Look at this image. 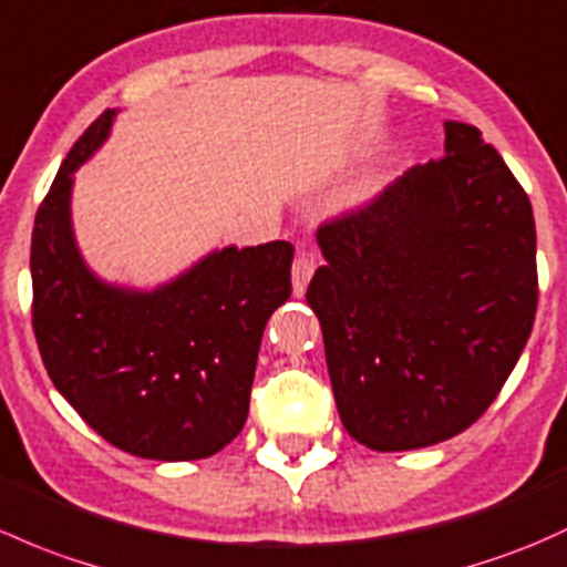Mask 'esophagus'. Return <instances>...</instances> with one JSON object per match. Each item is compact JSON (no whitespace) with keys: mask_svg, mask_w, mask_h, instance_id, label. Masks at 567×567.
Instances as JSON below:
<instances>
[{"mask_svg":"<svg viewBox=\"0 0 567 567\" xmlns=\"http://www.w3.org/2000/svg\"><path fill=\"white\" fill-rule=\"evenodd\" d=\"M315 268H318V260H315L312 252H307V249H299L296 252V260H293V293L296 296H303V290H307L309 279H312Z\"/></svg>","mask_w":567,"mask_h":567,"instance_id":"1","label":"esophagus"}]
</instances>
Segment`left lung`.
<instances>
[{"label":"left lung","instance_id":"obj_1","mask_svg":"<svg viewBox=\"0 0 567 567\" xmlns=\"http://www.w3.org/2000/svg\"><path fill=\"white\" fill-rule=\"evenodd\" d=\"M307 301L350 437L413 451L473 426L519 361L538 307L527 193L481 130L318 228Z\"/></svg>","mask_w":567,"mask_h":567}]
</instances>
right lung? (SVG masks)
I'll return each instance as SVG.
<instances>
[{
  "instance_id": "1",
  "label": "right lung",
  "mask_w": 567,
  "mask_h": 567,
  "mask_svg": "<svg viewBox=\"0 0 567 567\" xmlns=\"http://www.w3.org/2000/svg\"><path fill=\"white\" fill-rule=\"evenodd\" d=\"M113 111L75 141L32 230V329L56 391L100 437L157 462L223 451L249 413L264 329L290 296L293 244L225 247L154 293L111 288L70 228L73 171Z\"/></svg>"
}]
</instances>
